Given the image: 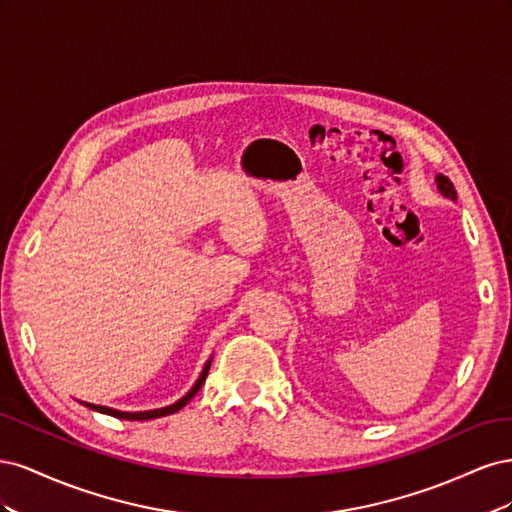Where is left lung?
I'll use <instances>...</instances> for the list:
<instances>
[{
    "instance_id": "1",
    "label": "left lung",
    "mask_w": 512,
    "mask_h": 512,
    "mask_svg": "<svg viewBox=\"0 0 512 512\" xmlns=\"http://www.w3.org/2000/svg\"><path fill=\"white\" fill-rule=\"evenodd\" d=\"M436 185H438V192L448 198V200H457V192H455V185L448 181V177L444 175H436Z\"/></svg>"
}]
</instances>
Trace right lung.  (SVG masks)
I'll return each instance as SVG.
<instances>
[{"instance_id": "right-lung-1", "label": "right lung", "mask_w": 512, "mask_h": 512, "mask_svg": "<svg viewBox=\"0 0 512 512\" xmlns=\"http://www.w3.org/2000/svg\"><path fill=\"white\" fill-rule=\"evenodd\" d=\"M211 361H213V356L211 359L205 363V367H203V371H200V376H198V380L194 382V386L192 389L185 393L181 399H177L175 404H170V406H164V408H156V410H145V412H123V410H115V408H108V406H98V404H87V401H81L83 406H87L89 410H96V412H102V414H108V416H115V418H121V421H151V418H160V416H168V414H175V412H179L185 404H188V401L200 391V386L205 384V380H207V374H209V367H211Z\"/></svg>"}]
</instances>
